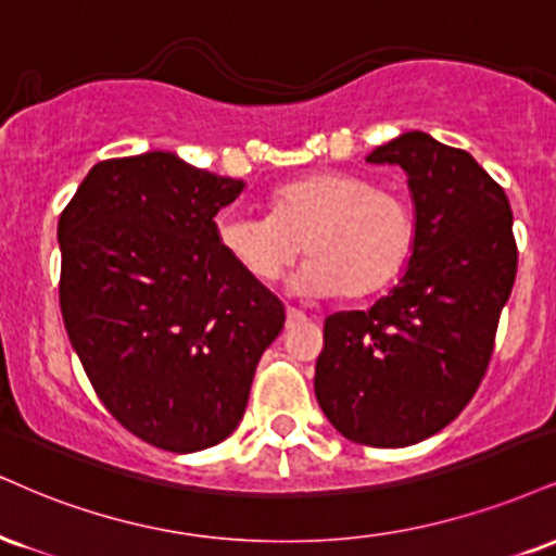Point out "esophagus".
Instances as JSON below:
<instances>
[{"label":"esophagus","instance_id":"1","mask_svg":"<svg viewBox=\"0 0 556 556\" xmlns=\"http://www.w3.org/2000/svg\"><path fill=\"white\" fill-rule=\"evenodd\" d=\"M303 320H307L303 311H298V307H287V324H303Z\"/></svg>","mask_w":556,"mask_h":556}]
</instances>
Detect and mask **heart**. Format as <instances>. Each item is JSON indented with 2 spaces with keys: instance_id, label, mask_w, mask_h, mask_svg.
I'll use <instances>...</instances> for the list:
<instances>
[{
  "instance_id": "heart-1",
  "label": "heart",
  "mask_w": 556,
  "mask_h": 556,
  "mask_svg": "<svg viewBox=\"0 0 556 556\" xmlns=\"http://www.w3.org/2000/svg\"><path fill=\"white\" fill-rule=\"evenodd\" d=\"M417 240L404 193L352 173H311L271 193V214L225 212L217 243L258 282H274L305 249L298 285L313 292L365 298L399 277Z\"/></svg>"
}]
</instances>
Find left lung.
Segmentation results:
<instances>
[{
	"instance_id": "obj_1",
	"label": "left lung",
	"mask_w": 556,
	"mask_h": 556,
	"mask_svg": "<svg viewBox=\"0 0 556 556\" xmlns=\"http://www.w3.org/2000/svg\"><path fill=\"white\" fill-rule=\"evenodd\" d=\"M401 165L417 240L401 282L324 324L316 399L346 440L404 447L451 425L490 367L518 245L503 186L466 150L406 131L367 155Z\"/></svg>"
}]
</instances>
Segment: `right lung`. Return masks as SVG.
Returning a JSON list of instances; mask_svg holds the SVG:
<instances>
[{
    "mask_svg": "<svg viewBox=\"0 0 556 556\" xmlns=\"http://www.w3.org/2000/svg\"><path fill=\"white\" fill-rule=\"evenodd\" d=\"M243 180L170 152L113 157L59 217V305L98 399L170 453L212 447L243 419L285 307L217 243Z\"/></svg>",
    "mask_w": 556,
    "mask_h": 556,
    "instance_id": "right-lung-1",
    "label": "right lung"
}]
</instances>
